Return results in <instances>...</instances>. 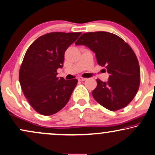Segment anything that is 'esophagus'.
<instances>
[{
  "instance_id": "esophagus-1",
  "label": "esophagus",
  "mask_w": 155,
  "mask_h": 155,
  "mask_svg": "<svg viewBox=\"0 0 155 155\" xmlns=\"http://www.w3.org/2000/svg\"><path fill=\"white\" fill-rule=\"evenodd\" d=\"M78 80L80 81H86L87 79H86V78H84V77H79L78 78Z\"/></svg>"
}]
</instances>
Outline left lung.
Returning <instances> with one entry per match:
<instances>
[{
  "mask_svg": "<svg viewBox=\"0 0 155 155\" xmlns=\"http://www.w3.org/2000/svg\"><path fill=\"white\" fill-rule=\"evenodd\" d=\"M84 45L96 54L97 63L104 66L109 80L97 79L92 91L94 99L110 111H117L130 104L137 93L140 83V68L134 51L117 35L105 31L82 34L75 43Z\"/></svg>",
  "mask_w": 155,
  "mask_h": 155,
  "instance_id": "8db88e82",
  "label": "left lung"
}]
</instances>
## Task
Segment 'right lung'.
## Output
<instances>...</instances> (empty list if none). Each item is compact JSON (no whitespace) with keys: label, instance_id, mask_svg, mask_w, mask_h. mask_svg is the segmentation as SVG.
Wrapping results in <instances>:
<instances>
[{"label":"right lung","instance_id":"obj_1","mask_svg":"<svg viewBox=\"0 0 155 155\" xmlns=\"http://www.w3.org/2000/svg\"><path fill=\"white\" fill-rule=\"evenodd\" d=\"M81 34L51 32L43 35L25 53L19 81L29 104L41 114H56L69 100L78 80L57 77V69L64 66L66 50Z\"/></svg>","mask_w":155,"mask_h":155}]
</instances>
